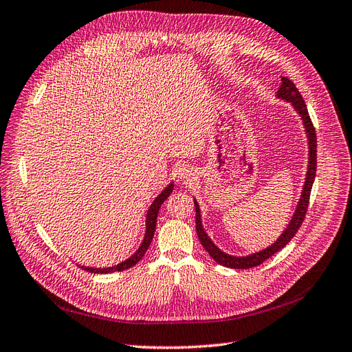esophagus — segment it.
Segmentation results:
<instances>
[{"instance_id":"obj_1","label":"esophagus","mask_w":352,"mask_h":352,"mask_svg":"<svg viewBox=\"0 0 352 352\" xmlns=\"http://www.w3.org/2000/svg\"><path fill=\"white\" fill-rule=\"evenodd\" d=\"M188 174H190V170H188V169H184V170H183V173H182V177L187 178V175H188Z\"/></svg>"}]
</instances>
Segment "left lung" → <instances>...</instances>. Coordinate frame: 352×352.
I'll list each match as a JSON object with an SVG mask.
<instances>
[{"mask_svg": "<svg viewBox=\"0 0 352 352\" xmlns=\"http://www.w3.org/2000/svg\"><path fill=\"white\" fill-rule=\"evenodd\" d=\"M277 96L280 98L286 100V102H290L294 104V107L296 109V112L300 115L304 120V126L305 131L308 134V142H309V164H308V173H307V179L304 184V192L300 195V200L296 208V212L290 221L289 227L285 230V233L278 237L277 242L274 245H271L270 248L261 250V252H256L254 255L249 256H232L224 254L223 250H219L214 243L212 240L208 237V234L205 233V230L202 227V221H200V212H199V206L195 202L196 206V232L199 236L200 243L205 248L206 252L212 256L218 264L228 267V268H252L256 267L259 264H263L265 259L271 258L274 254H277L280 249H283L290 240L294 239V236L296 234V232L299 230V227L302 226L304 218L307 215L308 210V204H309V195H311V188H313V183L316 178V170H317V135H316V128L311 122V118L308 115V109L307 104L304 102L302 96L298 91V88L295 87V84L290 81L289 78L283 76L282 78V85H280Z\"/></svg>", "mask_w": 352, "mask_h": 352, "instance_id": "left-lung-1", "label": "left lung"}]
</instances>
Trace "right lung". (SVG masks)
I'll return each mask as SVG.
<instances>
[{
    "label": "right lung",
    "instance_id": "add662e5",
    "mask_svg": "<svg viewBox=\"0 0 352 352\" xmlns=\"http://www.w3.org/2000/svg\"><path fill=\"white\" fill-rule=\"evenodd\" d=\"M174 190V184H169L162 193H160L155 202L152 204V206H150L148 212H147V221H146V236H144V240L142 246L138 248L137 252L128 258L126 261H124V263H120L115 267H109V268H88V267H81L84 268L85 271H88V273H98V274H107V273H113V271H124V270H128L131 268L133 265H135L140 259H142L144 256V254L147 252V249L150 246V243H152L153 240V236H155V228H156V219H157V212H159V208L160 205H162L165 202V199L170 195V192Z\"/></svg>",
    "mask_w": 352,
    "mask_h": 352
}]
</instances>
